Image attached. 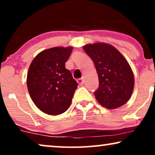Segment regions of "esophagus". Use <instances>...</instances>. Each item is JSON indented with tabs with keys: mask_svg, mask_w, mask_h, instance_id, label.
<instances>
[{
	"mask_svg": "<svg viewBox=\"0 0 155 155\" xmlns=\"http://www.w3.org/2000/svg\"><path fill=\"white\" fill-rule=\"evenodd\" d=\"M77 82H78V83L79 84H80V85H82V84H84V80L82 79V78H80V79H78L77 80Z\"/></svg>",
	"mask_w": 155,
	"mask_h": 155,
	"instance_id": "1",
	"label": "esophagus"
}]
</instances>
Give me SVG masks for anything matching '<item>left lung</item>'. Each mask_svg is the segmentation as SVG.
<instances>
[{"label":"left lung","instance_id":"8db88e82","mask_svg":"<svg viewBox=\"0 0 155 155\" xmlns=\"http://www.w3.org/2000/svg\"><path fill=\"white\" fill-rule=\"evenodd\" d=\"M83 49L92 58L98 74L99 87L94 92L97 100L109 109L124 105L134 87V75L126 59L110 44H87Z\"/></svg>","mask_w":155,"mask_h":155}]
</instances>
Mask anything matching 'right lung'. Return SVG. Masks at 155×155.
<instances>
[{
	"instance_id": "right-lung-1",
	"label": "right lung",
	"mask_w": 155,
	"mask_h": 155,
	"mask_svg": "<svg viewBox=\"0 0 155 155\" xmlns=\"http://www.w3.org/2000/svg\"><path fill=\"white\" fill-rule=\"evenodd\" d=\"M73 48L54 47L34 58L27 73V84L31 99L41 111L59 115L71 106L78 82L65 63Z\"/></svg>"
}]
</instances>
